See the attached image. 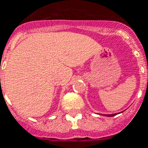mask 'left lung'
Returning a JSON list of instances; mask_svg holds the SVG:
<instances>
[{
	"instance_id": "1",
	"label": "left lung",
	"mask_w": 148,
	"mask_h": 148,
	"mask_svg": "<svg viewBox=\"0 0 148 148\" xmlns=\"http://www.w3.org/2000/svg\"><path fill=\"white\" fill-rule=\"evenodd\" d=\"M116 114H112V115H106V116H114Z\"/></svg>"
}]
</instances>
